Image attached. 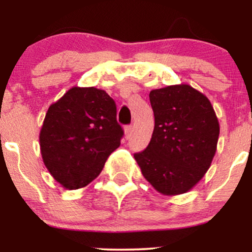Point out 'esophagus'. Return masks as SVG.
Here are the masks:
<instances>
[{
	"label": "esophagus",
	"instance_id": "esophagus-1",
	"mask_svg": "<svg viewBox=\"0 0 252 252\" xmlns=\"http://www.w3.org/2000/svg\"><path fill=\"white\" fill-rule=\"evenodd\" d=\"M131 132H132V126H126V128H124V134H126V138L130 137Z\"/></svg>",
	"mask_w": 252,
	"mask_h": 252
}]
</instances>
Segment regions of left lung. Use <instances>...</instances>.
<instances>
[{"instance_id":"1","label":"left lung","mask_w":252,"mask_h":252,"mask_svg":"<svg viewBox=\"0 0 252 252\" xmlns=\"http://www.w3.org/2000/svg\"><path fill=\"white\" fill-rule=\"evenodd\" d=\"M155 126L143 152L134 155L146 180L164 195L190 190L217 152L219 122L210 99L187 84L152 90Z\"/></svg>"}]
</instances>
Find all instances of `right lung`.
<instances>
[{
  "instance_id": "add662e5",
  "label": "right lung",
  "mask_w": 252,
  "mask_h": 252,
  "mask_svg": "<svg viewBox=\"0 0 252 252\" xmlns=\"http://www.w3.org/2000/svg\"><path fill=\"white\" fill-rule=\"evenodd\" d=\"M122 136L114 99L94 86H73L47 110L39 135L42 161L63 189H83L100 174Z\"/></svg>"
}]
</instances>
